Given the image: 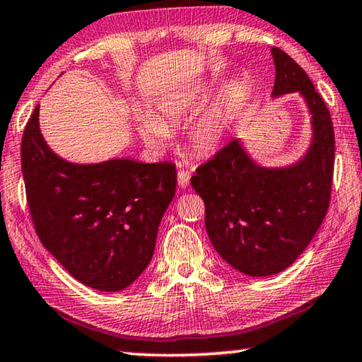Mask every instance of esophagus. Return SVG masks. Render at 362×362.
Returning a JSON list of instances; mask_svg holds the SVG:
<instances>
[{
    "label": "esophagus",
    "instance_id": "obj_1",
    "mask_svg": "<svg viewBox=\"0 0 362 362\" xmlns=\"http://www.w3.org/2000/svg\"><path fill=\"white\" fill-rule=\"evenodd\" d=\"M177 182H179V187L185 189L189 185V175L185 173V170H179L177 174Z\"/></svg>",
    "mask_w": 362,
    "mask_h": 362
}]
</instances>
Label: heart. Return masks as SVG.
Masks as SVG:
<instances>
[{"label":"heart","mask_w":362,"mask_h":362,"mask_svg":"<svg viewBox=\"0 0 362 362\" xmlns=\"http://www.w3.org/2000/svg\"><path fill=\"white\" fill-rule=\"evenodd\" d=\"M206 105L203 84H188L166 94L156 102L150 115L137 116V131L153 150H164L170 144V129L194 119ZM231 112V94L223 90L204 115L194 120L187 134L188 146L198 156H212L222 148Z\"/></svg>","instance_id":"heart-1"}]
</instances>
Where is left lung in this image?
<instances>
[{"label": "left lung", "instance_id": "8db88e82", "mask_svg": "<svg viewBox=\"0 0 362 362\" xmlns=\"http://www.w3.org/2000/svg\"><path fill=\"white\" fill-rule=\"evenodd\" d=\"M272 97L298 93L311 116L303 156L287 166H262L235 139L196 169L192 187L206 204V231L218 255L247 276L289 268L326 217L332 188L335 137L330 113L303 69L272 47Z\"/></svg>", "mask_w": 362, "mask_h": 362}]
</instances>
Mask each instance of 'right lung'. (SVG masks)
<instances>
[{"instance_id": "right-lung-1", "label": "right lung", "mask_w": 362, "mask_h": 362, "mask_svg": "<svg viewBox=\"0 0 362 362\" xmlns=\"http://www.w3.org/2000/svg\"><path fill=\"white\" fill-rule=\"evenodd\" d=\"M21 158L42 246L84 286L103 292L129 287L155 252L159 223L175 194L174 164L66 161L42 137L40 105L23 131Z\"/></svg>"}]
</instances>
